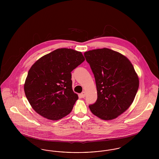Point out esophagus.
<instances>
[{"mask_svg": "<svg viewBox=\"0 0 159 159\" xmlns=\"http://www.w3.org/2000/svg\"><path fill=\"white\" fill-rule=\"evenodd\" d=\"M80 95H81L82 98H84V97H85V92H84V91H83V92H82L81 93Z\"/></svg>", "mask_w": 159, "mask_h": 159, "instance_id": "34e87169", "label": "esophagus"}]
</instances>
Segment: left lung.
<instances>
[{"label": "left lung", "instance_id": "obj_1", "mask_svg": "<svg viewBox=\"0 0 159 159\" xmlns=\"http://www.w3.org/2000/svg\"><path fill=\"white\" fill-rule=\"evenodd\" d=\"M94 75L98 98L89 106L95 116L111 120L126 111L139 88V78L128 58L108 48L84 53Z\"/></svg>", "mask_w": 159, "mask_h": 159}]
</instances>
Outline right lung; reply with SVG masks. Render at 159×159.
I'll return each instance as SVG.
<instances>
[{
    "mask_svg": "<svg viewBox=\"0 0 159 159\" xmlns=\"http://www.w3.org/2000/svg\"><path fill=\"white\" fill-rule=\"evenodd\" d=\"M84 60L81 52L60 48L42 57L33 64L24 90L37 113L54 121L70 113L78 99L72 89L71 72Z\"/></svg>",
    "mask_w": 159,
    "mask_h": 159,
    "instance_id": "add662e5",
    "label": "right lung"
}]
</instances>
